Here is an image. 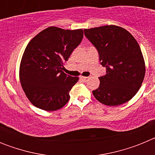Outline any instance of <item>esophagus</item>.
<instances>
[{"instance_id": "1", "label": "esophagus", "mask_w": 155, "mask_h": 155, "mask_svg": "<svg viewBox=\"0 0 155 155\" xmlns=\"http://www.w3.org/2000/svg\"><path fill=\"white\" fill-rule=\"evenodd\" d=\"M80 78H81V80H82V81H83L86 82V81H87V80H88V77H84V76H81V77H80Z\"/></svg>"}]
</instances>
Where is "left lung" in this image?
<instances>
[{"instance_id":"obj_1","label":"left lung","mask_w":155,"mask_h":155,"mask_svg":"<svg viewBox=\"0 0 155 155\" xmlns=\"http://www.w3.org/2000/svg\"><path fill=\"white\" fill-rule=\"evenodd\" d=\"M95 46L106 74L98 78L99 87L92 91L105 105H122L137 94L145 75V62L139 44L125 28L109 25L84 29Z\"/></svg>"}]
</instances>
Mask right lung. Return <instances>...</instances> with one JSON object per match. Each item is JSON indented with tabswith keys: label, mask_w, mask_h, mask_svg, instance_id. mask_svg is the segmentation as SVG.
<instances>
[{
	"label": "right lung",
	"mask_w": 155,
	"mask_h": 155,
	"mask_svg": "<svg viewBox=\"0 0 155 155\" xmlns=\"http://www.w3.org/2000/svg\"><path fill=\"white\" fill-rule=\"evenodd\" d=\"M83 35L81 28L50 26L28 43L21 57L19 79L25 94L35 107L56 111L68 103L70 91L79 78L66 74L64 64Z\"/></svg>",
	"instance_id": "add662e5"
}]
</instances>
